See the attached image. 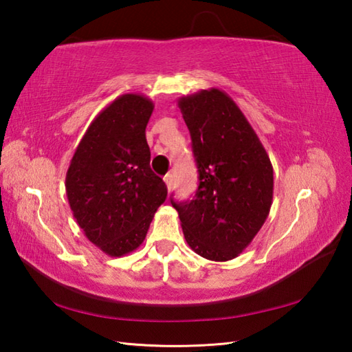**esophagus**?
I'll return each mask as SVG.
<instances>
[{
  "label": "esophagus",
  "instance_id": "1",
  "mask_svg": "<svg viewBox=\"0 0 352 352\" xmlns=\"http://www.w3.org/2000/svg\"><path fill=\"white\" fill-rule=\"evenodd\" d=\"M163 180H164V183H166L168 190H170L172 189V184H174V177H172V174H166V175L163 177Z\"/></svg>",
  "mask_w": 352,
  "mask_h": 352
}]
</instances>
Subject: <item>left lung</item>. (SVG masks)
<instances>
[{
  "instance_id": "8db88e82",
  "label": "left lung",
  "mask_w": 352,
  "mask_h": 352,
  "mask_svg": "<svg viewBox=\"0 0 352 352\" xmlns=\"http://www.w3.org/2000/svg\"><path fill=\"white\" fill-rule=\"evenodd\" d=\"M178 107L190 131L199 186L188 203H170L198 256L236 258L271 210L272 163L242 110L221 89L182 96Z\"/></svg>"
}]
</instances>
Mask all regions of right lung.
<instances>
[{
  "label": "right lung",
  "mask_w": 352,
  "mask_h": 352,
  "mask_svg": "<svg viewBox=\"0 0 352 352\" xmlns=\"http://www.w3.org/2000/svg\"><path fill=\"white\" fill-rule=\"evenodd\" d=\"M154 102L124 94L89 125L66 172V195L86 237L111 257L134 251L168 195L149 168L145 129Z\"/></svg>",
  "instance_id": "add662e5"
}]
</instances>
